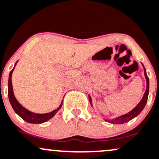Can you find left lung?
Here are the masks:
<instances>
[{"mask_svg": "<svg viewBox=\"0 0 159 159\" xmlns=\"http://www.w3.org/2000/svg\"><path fill=\"white\" fill-rule=\"evenodd\" d=\"M144 74H145V77H146V78L147 87H146V92H145L144 95H143V99L141 100V101L139 103V104L137 105L134 109L131 110L130 112H129V113H126V114H124L123 115V116H119V117H117L116 119L109 120H107V121H108L110 123H113V124H123V123H127V122L129 121V120H131L132 119H133L134 117H136V116H138V115L141 113L142 110H143V108H144L145 106H146L147 101H148V92H149V80H148V76H147L146 68H144ZM89 101L91 103V98L90 96H89Z\"/></svg>", "mask_w": 159, "mask_h": 159, "instance_id": "1", "label": "left lung"}]
</instances>
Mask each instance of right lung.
Wrapping results in <instances>:
<instances>
[{
	"label": "right lung",
	"mask_w": 159,
	"mask_h": 159,
	"mask_svg": "<svg viewBox=\"0 0 159 159\" xmlns=\"http://www.w3.org/2000/svg\"><path fill=\"white\" fill-rule=\"evenodd\" d=\"M16 63L15 64V66H16ZM14 68L11 71V73H10L9 75V80H8V97H9L10 103H11V106H12L14 111L16 112L23 120H24L25 121H26L27 123H36V124L43 123H44V122L50 120L52 117H53V116H55V114L58 111V110L61 108L62 103H61L59 107L57 108L56 110H53V111L50 112V113H44V114H37V113H32V112L29 111V110L25 109L23 107H22L20 104L19 102L16 101V99L14 97V94H13L12 81H11V75H12L13 71V69H14Z\"/></svg>",
	"instance_id": "1"
}]
</instances>
